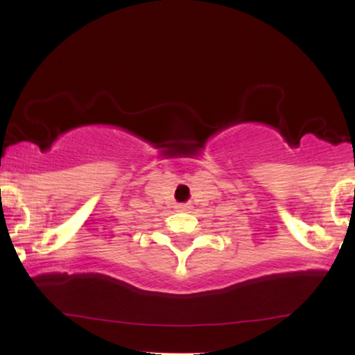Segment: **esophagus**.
<instances>
[{
  "instance_id": "esophagus-1",
  "label": "esophagus",
  "mask_w": 355,
  "mask_h": 355,
  "mask_svg": "<svg viewBox=\"0 0 355 355\" xmlns=\"http://www.w3.org/2000/svg\"><path fill=\"white\" fill-rule=\"evenodd\" d=\"M178 209H180L182 211H189V210H191V205H190V203H182Z\"/></svg>"
}]
</instances>
